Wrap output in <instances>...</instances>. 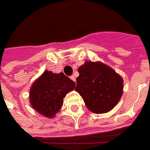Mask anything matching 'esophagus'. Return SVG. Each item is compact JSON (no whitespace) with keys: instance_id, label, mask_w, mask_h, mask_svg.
Here are the masks:
<instances>
[{"instance_id":"esophagus-1","label":"esophagus","mask_w":150,"mask_h":150,"mask_svg":"<svg viewBox=\"0 0 150 150\" xmlns=\"http://www.w3.org/2000/svg\"><path fill=\"white\" fill-rule=\"evenodd\" d=\"M70 78H71V80H73V81H74V82H76V77H75V76H71Z\"/></svg>"}]
</instances>
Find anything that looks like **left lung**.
<instances>
[{
    "instance_id": "1",
    "label": "left lung",
    "mask_w": 150,
    "mask_h": 150,
    "mask_svg": "<svg viewBox=\"0 0 150 150\" xmlns=\"http://www.w3.org/2000/svg\"><path fill=\"white\" fill-rule=\"evenodd\" d=\"M75 88L91 112H110L123 94V79L114 69L100 62L86 61L78 68Z\"/></svg>"
}]
</instances>
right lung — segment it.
<instances>
[{
	"instance_id": "add662e5",
	"label": "right lung",
	"mask_w": 150,
	"mask_h": 150,
	"mask_svg": "<svg viewBox=\"0 0 150 150\" xmlns=\"http://www.w3.org/2000/svg\"><path fill=\"white\" fill-rule=\"evenodd\" d=\"M76 83L63 73L45 70L35 80L29 90L32 108L40 115L52 118L63 105V99L75 88Z\"/></svg>"
}]
</instances>
